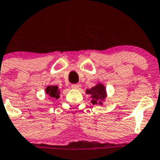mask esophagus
I'll return each mask as SVG.
<instances>
[{"mask_svg":"<svg viewBox=\"0 0 160 160\" xmlns=\"http://www.w3.org/2000/svg\"><path fill=\"white\" fill-rule=\"evenodd\" d=\"M72 89H80V87H81V85H80V83H77V84H73V85L71 86Z\"/></svg>","mask_w":160,"mask_h":160,"instance_id":"obj_1","label":"esophagus"}]
</instances>
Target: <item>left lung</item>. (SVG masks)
<instances>
[{
    "label": "left lung",
    "instance_id": "left-lung-1",
    "mask_svg": "<svg viewBox=\"0 0 160 160\" xmlns=\"http://www.w3.org/2000/svg\"><path fill=\"white\" fill-rule=\"evenodd\" d=\"M87 93L89 94L92 98L91 102L92 104H102L101 100H103L106 98V88L102 84H97L91 89H87Z\"/></svg>",
    "mask_w": 160,
    "mask_h": 160
}]
</instances>
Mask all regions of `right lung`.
I'll list each match as a JSON object with an SVG mask.
<instances>
[{"label": "right lung", "mask_w": 160, "mask_h": 160, "mask_svg": "<svg viewBox=\"0 0 160 160\" xmlns=\"http://www.w3.org/2000/svg\"><path fill=\"white\" fill-rule=\"evenodd\" d=\"M45 92L50 97L55 98V99L59 98V92H60V91H59L58 87L57 86H48V87H47L46 89H45Z\"/></svg>", "instance_id": "obj_1"}]
</instances>
